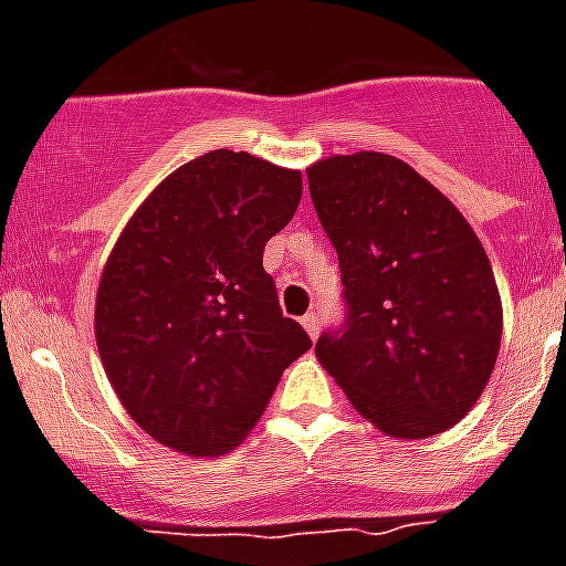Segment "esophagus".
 Instances as JSON below:
<instances>
[{
    "label": "esophagus",
    "instance_id": "esophagus-1",
    "mask_svg": "<svg viewBox=\"0 0 566 566\" xmlns=\"http://www.w3.org/2000/svg\"><path fill=\"white\" fill-rule=\"evenodd\" d=\"M301 324H303V329L310 333L312 340H315L317 335H321V317H317L315 312H306V315L301 317Z\"/></svg>",
    "mask_w": 566,
    "mask_h": 566
}]
</instances>
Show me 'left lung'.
<instances>
[{
    "label": "left lung",
    "instance_id": "obj_1",
    "mask_svg": "<svg viewBox=\"0 0 566 566\" xmlns=\"http://www.w3.org/2000/svg\"><path fill=\"white\" fill-rule=\"evenodd\" d=\"M338 251L347 321L317 361L378 431L424 440L460 422L492 376L503 335L492 263L460 210L385 153L306 170Z\"/></svg>",
    "mask_w": 566,
    "mask_h": 566
}]
</instances>
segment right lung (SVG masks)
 Masks as SVG:
<instances>
[{
    "mask_svg": "<svg viewBox=\"0 0 566 566\" xmlns=\"http://www.w3.org/2000/svg\"><path fill=\"white\" fill-rule=\"evenodd\" d=\"M301 193L297 170L213 149L172 170L120 231L97 286V353L126 413L161 446L237 448L312 347L263 269Z\"/></svg>",
    "mask_w": 566,
    "mask_h": 566,
    "instance_id": "obj_1",
    "label": "right lung"
}]
</instances>
